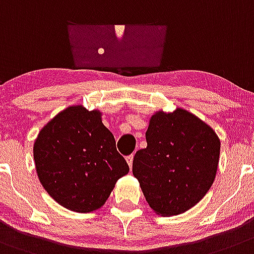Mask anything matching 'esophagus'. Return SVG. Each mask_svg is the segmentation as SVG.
<instances>
[{"mask_svg":"<svg viewBox=\"0 0 254 254\" xmlns=\"http://www.w3.org/2000/svg\"><path fill=\"white\" fill-rule=\"evenodd\" d=\"M132 159H134V155H127V164H129V167H130V170H131L132 168Z\"/></svg>","mask_w":254,"mask_h":254,"instance_id":"34e87169","label":"esophagus"}]
</instances>
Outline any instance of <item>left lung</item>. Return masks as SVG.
<instances>
[{
  "mask_svg": "<svg viewBox=\"0 0 254 254\" xmlns=\"http://www.w3.org/2000/svg\"><path fill=\"white\" fill-rule=\"evenodd\" d=\"M145 139L147 148L132 161V175L149 206L162 216L195 206L215 180L220 155L216 132L178 107L152 115Z\"/></svg>",
  "mask_w": 254,
  "mask_h": 254,
  "instance_id": "obj_1",
  "label": "left lung"
}]
</instances>
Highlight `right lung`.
<instances>
[{
    "instance_id": "right-lung-1",
    "label": "right lung",
    "mask_w": 254,
    "mask_h": 254,
    "mask_svg": "<svg viewBox=\"0 0 254 254\" xmlns=\"http://www.w3.org/2000/svg\"><path fill=\"white\" fill-rule=\"evenodd\" d=\"M34 161L39 181L65 209L90 212L106 202L129 166L99 110L69 106L38 134Z\"/></svg>"
}]
</instances>
